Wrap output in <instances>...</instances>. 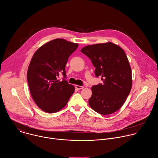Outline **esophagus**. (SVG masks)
I'll use <instances>...</instances> for the list:
<instances>
[{"label":"esophagus","instance_id":"34e87169","mask_svg":"<svg viewBox=\"0 0 158 158\" xmlns=\"http://www.w3.org/2000/svg\"><path fill=\"white\" fill-rule=\"evenodd\" d=\"M75 88H76V89H83V88H84V86H80V85H75Z\"/></svg>","mask_w":158,"mask_h":158}]
</instances>
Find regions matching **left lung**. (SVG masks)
<instances>
[{"label": "left lung", "mask_w": 158, "mask_h": 158, "mask_svg": "<svg viewBox=\"0 0 158 158\" xmlns=\"http://www.w3.org/2000/svg\"><path fill=\"white\" fill-rule=\"evenodd\" d=\"M81 52L96 68L97 77L103 84L91 87L90 107L101 114H110L124 103L132 87V73L128 59L119 46L112 43L97 44L83 47Z\"/></svg>", "instance_id": "obj_1"}]
</instances>
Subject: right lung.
Instances as JSON below:
<instances>
[{"instance_id": "right-lung-1", "label": "right lung", "mask_w": 158, "mask_h": 158, "mask_svg": "<svg viewBox=\"0 0 158 158\" xmlns=\"http://www.w3.org/2000/svg\"><path fill=\"white\" fill-rule=\"evenodd\" d=\"M78 44L56 39L41 46L29 64L27 78L31 96L39 108L53 113L64 108L75 91L67 80L57 79L60 73L66 76L65 66Z\"/></svg>"}]
</instances>
